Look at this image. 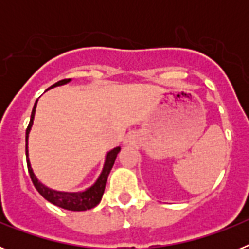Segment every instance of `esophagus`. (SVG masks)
Wrapping results in <instances>:
<instances>
[{
    "mask_svg": "<svg viewBox=\"0 0 249 249\" xmlns=\"http://www.w3.org/2000/svg\"><path fill=\"white\" fill-rule=\"evenodd\" d=\"M128 142H131V141H129V138H127V140L124 141V143H128Z\"/></svg>",
    "mask_w": 249,
    "mask_h": 249,
    "instance_id": "obj_1",
    "label": "esophagus"
}]
</instances>
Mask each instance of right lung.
Here are the masks:
<instances>
[{
  "label": "right lung",
  "mask_w": 249,
  "mask_h": 249,
  "mask_svg": "<svg viewBox=\"0 0 249 249\" xmlns=\"http://www.w3.org/2000/svg\"><path fill=\"white\" fill-rule=\"evenodd\" d=\"M71 81V78L58 81V82H56L54 85L51 86L48 89H53V87H58V86L67 85V83H70ZM37 101L35 102L34 109H32V113H31L30 124H28L27 129H26V160H27L28 173H30L31 176V179L34 182L35 187H36V190L39 192V195L42 196L45 199H47L48 202L54 204V206L61 207L63 210L73 211V212L91 210V208L97 206L101 202V199H102L103 192H105L106 182H107L109 172H111L112 167H113L114 160H116L117 155L120 153L121 147H116V148L111 149V151H108L106 153L105 163H103L102 171H101L100 176H98V178L96 179V182H94L92 186H89V188H86V190L83 191H78V192H66V191L52 190L50 187L45 186V184L36 177V175H35L34 169L31 167L30 155H28V137H30L31 128H32V124H34Z\"/></svg>",
  "instance_id": "obj_1"
}]
</instances>
